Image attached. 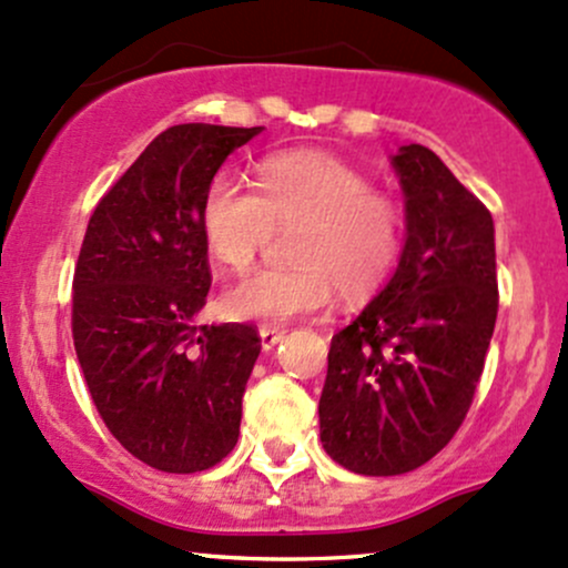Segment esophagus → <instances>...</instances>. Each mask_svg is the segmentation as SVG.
Listing matches in <instances>:
<instances>
[{
    "label": "esophagus",
    "instance_id": "1",
    "mask_svg": "<svg viewBox=\"0 0 568 568\" xmlns=\"http://www.w3.org/2000/svg\"><path fill=\"white\" fill-rule=\"evenodd\" d=\"M260 338H262V349L271 352L273 346L284 338V331H278V327H260Z\"/></svg>",
    "mask_w": 568,
    "mask_h": 568
}]
</instances>
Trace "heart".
<instances>
[{
    "label": "heart",
    "mask_w": 568,
    "mask_h": 568,
    "mask_svg": "<svg viewBox=\"0 0 568 568\" xmlns=\"http://www.w3.org/2000/svg\"><path fill=\"white\" fill-rule=\"evenodd\" d=\"M290 267H262L233 284L224 308L235 320L282 325L331 306L335 286L346 301L387 282L404 252L406 219L363 170L320 151H286L260 164L257 189L219 170L200 205L209 252L230 271H246L273 227H297Z\"/></svg>",
    "instance_id": "1"
}]
</instances>
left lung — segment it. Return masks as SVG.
<instances>
[{
    "label": "left lung",
    "instance_id": "left-lung-1",
    "mask_svg": "<svg viewBox=\"0 0 568 568\" xmlns=\"http://www.w3.org/2000/svg\"><path fill=\"white\" fill-rule=\"evenodd\" d=\"M406 194L398 271L327 355L320 436L338 466L395 477L428 463L471 408L498 314L493 216L425 145L393 156Z\"/></svg>",
    "mask_w": 568,
    "mask_h": 568
}]
</instances>
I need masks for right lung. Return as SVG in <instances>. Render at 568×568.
<instances>
[{"instance_id":"obj_1","label":"right lung","mask_w":568,"mask_h":568,"mask_svg":"<svg viewBox=\"0 0 568 568\" xmlns=\"http://www.w3.org/2000/svg\"><path fill=\"white\" fill-rule=\"evenodd\" d=\"M262 126L179 124L102 194L72 276V341L115 442L168 474L233 453L262 344L254 325H197L211 290L200 205Z\"/></svg>"}]
</instances>
